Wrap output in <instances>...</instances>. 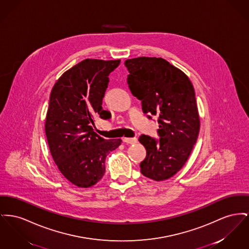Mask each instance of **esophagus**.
<instances>
[{"instance_id":"esophagus-1","label":"esophagus","mask_w":249,"mask_h":249,"mask_svg":"<svg viewBox=\"0 0 249 249\" xmlns=\"http://www.w3.org/2000/svg\"><path fill=\"white\" fill-rule=\"evenodd\" d=\"M123 142L127 143V144H134L137 142V138L136 137H132V138H128V137H124L123 138Z\"/></svg>"}]
</instances>
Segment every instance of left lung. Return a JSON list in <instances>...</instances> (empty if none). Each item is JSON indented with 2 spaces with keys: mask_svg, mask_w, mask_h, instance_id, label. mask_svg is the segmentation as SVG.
I'll return each mask as SVG.
<instances>
[{
  "mask_svg": "<svg viewBox=\"0 0 249 249\" xmlns=\"http://www.w3.org/2000/svg\"><path fill=\"white\" fill-rule=\"evenodd\" d=\"M125 66L132 95L142 102L147 118L157 116L159 123V139L145 134L138 139L146 150L141 173L157 181L167 179L184 165L198 136L200 121L193 85L164 59H128Z\"/></svg>",
  "mask_w": 249,
  "mask_h": 249,
  "instance_id": "1",
  "label": "left lung"
}]
</instances>
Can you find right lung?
I'll return each instance as SVG.
<instances>
[{
	"mask_svg": "<svg viewBox=\"0 0 249 249\" xmlns=\"http://www.w3.org/2000/svg\"><path fill=\"white\" fill-rule=\"evenodd\" d=\"M120 60L86 59L67 71L53 88L45 132L53 161L74 185L88 188L105 173L106 156L121 144L94 132L95 117L109 119L103 109L109 75Z\"/></svg>",
	"mask_w": 249,
	"mask_h": 249,
	"instance_id": "obj_1",
	"label": "right lung"
}]
</instances>
